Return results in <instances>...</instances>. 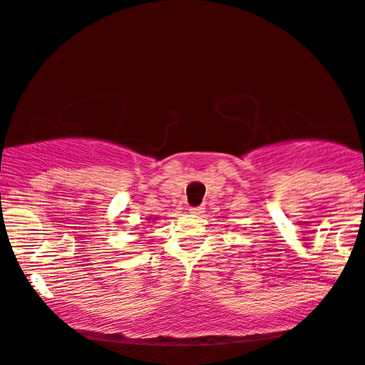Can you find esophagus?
<instances>
[{"label":"esophagus","instance_id":"obj_1","mask_svg":"<svg viewBox=\"0 0 365 365\" xmlns=\"http://www.w3.org/2000/svg\"><path fill=\"white\" fill-rule=\"evenodd\" d=\"M204 210H206V207H204V206H197V207H190L189 211H190L192 215H202Z\"/></svg>","mask_w":365,"mask_h":365}]
</instances>
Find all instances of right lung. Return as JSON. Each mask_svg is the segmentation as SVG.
<instances>
[{
	"label": "right lung",
	"instance_id": "obj_1",
	"mask_svg": "<svg viewBox=\"0 0 365 365\" xmlns=\"http://www.w3.org/2000/svg\"><path fill=\"white\" fill-rule=\"evenodd\" d=\"M149 220H158V218H149Z\"/></svg>",
	"mask_w": 365,
	"mask_h": 365
}]
</instances>
